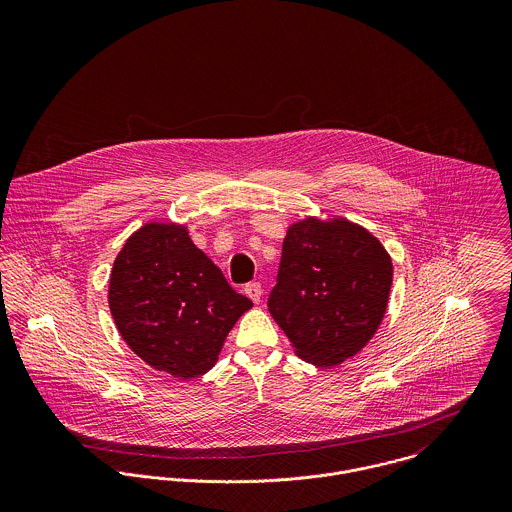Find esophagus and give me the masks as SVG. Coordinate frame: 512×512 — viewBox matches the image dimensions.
Segmentation results:
<instances>
[{"label": "esophagus", "instance_id": "esophagus-1", "mask_svg": "<svg viewBox=\"0 0 512 512\" xmlns=\"http://www.w3.org/2000/svg\"><path fill=\"white\" fill-rule=\"evenodd\" d=\"M244 293H246L254 303H258V301L262 299V286H260L258 282H250V284L244 286Z\"/></svg>", "mask_w": 512, "mask_h": 512}]
</instances>
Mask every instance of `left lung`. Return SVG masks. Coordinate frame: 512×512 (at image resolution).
<instances>
[{
  "mask_svg": "<svg viewBox=\"0 0 512 512\" xmlns=\"http://www.w3.org/2000/svg\"><path fill=\"white\" fill-rule=\"evenodd\" d=\"M392 286V260L349 220L305 219L288 228L268 309L297 357L335 366L376 333Z\"/></svg>",
  "mask_w": 512,
  "mask_h": 512,
  "instance_id": "left-lung-1",
  "label": "left lung"
}]
</instances>
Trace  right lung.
I'll use <instances>...</instances> for the list:
<instances>
[{
	"instance_id": "1",
	"label": "right lung",
	"mask_w": 512,
	"mask_h": 512,
	"mask_svg": "<svg viewBox=\"0 0 512 512\" xmlns=\"http://www.w3.org/2000/svg\"><path fill=\"white\" fill-rule=\"evenodd\" d=\"M108 303L128 347L181 380L217 363L238 317L252 307L181 224L149 222L118 254Z\"/></svg>"
}]
</instances>
